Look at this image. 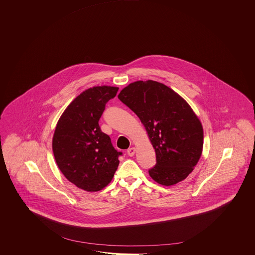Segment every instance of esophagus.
I'll use <instances>...</instances> for the list:
<instances>
[{
	"label": "esophagus",
	"mask_w": 255,
	"mask_h": 255,
	"mask_svg": "<svg viewBox=\"0 0 255 255\" xmlns=\"http://www.w3.org/2000/svg\"><path fill=\"white\" fill-rule=\"evenodd\" d=\"M128 155L130 156V157H132V156H134L135 153V147H130L128 149Z\"/></svg>",
	"instance_id": "obj_1"
}]
</instances>
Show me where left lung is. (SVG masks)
<instances>
[{
    "mask_svg": "<svg viewBox=\"0 0 255 255\" xmlns=\"http://www.w3.org/2000/svg\"><path fill=\"white\" fill-rule=\"evenodd\" d=\"M119 98L139 118L156 152L157 163L149 176L164 186L186 179L203 147V128L190 105L171 88L152 80L131 83Z\"/></svg>",
    "mask_w": 255,
    "mask_h": 255,
    "instance_id": "left-lung-1",
    "label": "left lung"
}]
</instances>
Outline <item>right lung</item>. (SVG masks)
Here are the masks:
<instances>
[{"label":"right lung","mask_w":255,"mask_h":255,"mask_svg":"<svg viewBox=\"0 0 255 255\" xmlns=\"http://www.w3.org/2000/svg\"><path fill=\"white\" fill-rule=\"evenodd\" d=\"M119 87H94L81 93L61 116L53 136L56 164L66 179L89 192L104 189L114 177L119 157L109 135L100 129L106 104Z\"/></svg>","instance_id":"add662e5"}]
</instances>
